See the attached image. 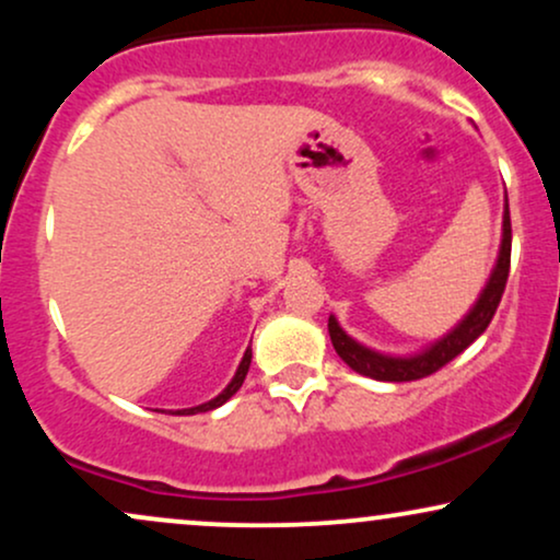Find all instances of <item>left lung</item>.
<instances>
[{"mask_svg": "<svg viewBox=\"0 0 560 560\" xmlns=\"http://www.w3.org/2000/svg\"><path fill=\"white\" fill-rule=\"evenodd\" d=\"M508 268H511V213H508V197H505V210H503V236H500V249L498 260H494L490 279H487L485 289L479 292L477 302L468 307V313L458 324L453 326L447 334H442L440 339H434L432 345H427L419 352H410V355H389V352H378L374 347L358 342L355 337H350L339 320L329 316V337L334 350L342 361L350 365L358 374L376 378V382H416L434 371H440L442 365L453 361L455 355L466 350L468 345L477 342L485 334L487 326L498 311L500 298L505 292L508 281Z\"/></svg>", "mask_w": 560, "mask_h": 560, "instance_id": "obj_1", "label": "left lung"}]
</instances>
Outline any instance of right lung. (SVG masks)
<instances>
[{
    "label": "right lung",
    "mask_w": 560,
    "mask_h": 560,
    "mask_svg": "<svg viewBox=\"0 0 560 560\" xmlns=\"http://www.w3.org/2000/svg\"><path fill=\"white\" fill-rule=\"evenodd\" d=\"M249 363H253V347H247V350H244L242 361H240V365H236V374L231 376V382L226 384V389L218 392V395L213 397V400H208V402H202V405H195V408L173 410V416H195V413H205V410H215V408H221V405L226 402V400H231V397L236 395V389L242 387L244 376H247V371H249Z\"/></svg>",
    "instance_id": "1"
}]
</instances>
